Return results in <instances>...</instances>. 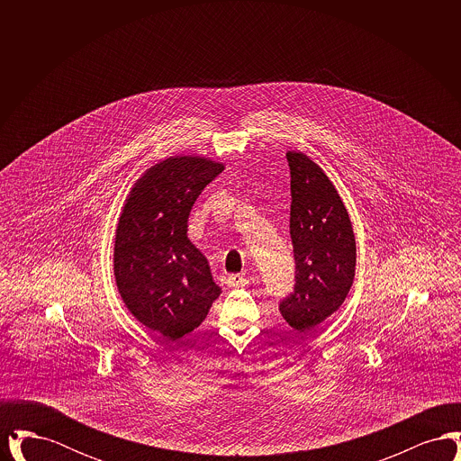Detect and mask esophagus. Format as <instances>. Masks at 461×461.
<instances>
[{
  "instance_id": "esophagus-1",
  "label": "esophagus",
  "mask_w": 461,
  "mask_h": 461,
  "mask_svg": "<svg viewBox=\"0 0 461 461\" xmlns=\"http://www.w3.org/2000/svg\"><path fill=\"white\" fill-rule=\"evenodd\" d=\"M226 284H228V286H231V288H241V286L249 285V278L241 276V275H230Z\"/></svg>"
}]
</instances>
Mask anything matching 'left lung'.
Listing matches in <instances>:
<instances>
[{"mask_svg": "<svg viewBox=\"0 0 461 461\" xmlns=\"http://www.w3.org/2000/svg\"><path fill=\"white\" fill-rule=\"evenodd\" d=\"M290 167V239L295 288L280 304L286 323L309 333L344 304L356 271L348 209L325 171L307 155L286 152Z\"/></svg>", "mask_w": 461, "mask_h": 461, "instance_id": "1", "label": "left lung"}]
</instances>
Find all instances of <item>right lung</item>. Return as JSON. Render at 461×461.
I'll return each mask as SVG.
<instances>
[{"label": "right lung", "instance_id": "obj_1", "mask_svg": "<svg viewBox=\"0 0 461 461\" xmlns=\"http://www.w3.org/2000/svg\"><path fill=\"white\" fill-rule=\"evenodd\" d=\"M224 169L200 155H175L132 185L113 243V276L122 303L147 329L177 340L205 320L221 288L188 239V216L202 190Z\"/></svg>", "mask_w": 461, "mask_h": 461}]
</instances>
